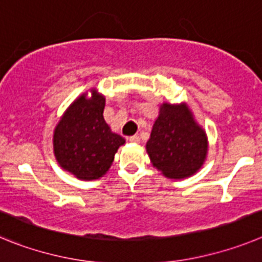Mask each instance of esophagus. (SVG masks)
I'll return each instance as SVG.
<instances>
[{"instance_id": "obj_1", "label": "esophagus", "mask_w": 262, "mask_h": 262, "mask_svg": "<svg viewBox=\"0 0 262 262\" xmlns=\"http://www.w3.org/2000/svg\"><path fill=\"white\" fill-rule=\"evenodd\" d=\"M129 141H130V142H133V144H140L141 138H140V136H138V134H134V136L129 137Z\"/></svg>"}]
</instances>
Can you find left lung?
I'll return each mask as SVG.
<instances>
[{
  "label": "left lung",
  "instance_id": "left-lung-1",
  "mask_svg": "<svg viewBox=\"0 0 262 262\" xmlns=\"http://www.w3.org/2000/svg\"><path fill=\"white\" fill-rule=\"evenodd\" d=\"M146 151L154 167L166 178L183 179L203 166L208 141L187 104L163 103L146 142Z\"/></svg>",
  "mask_w": 262,
  "mask_h": 262
}]
</instances>
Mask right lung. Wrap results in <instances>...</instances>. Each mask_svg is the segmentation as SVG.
<instances>
[{
	"mask_svg": "<svg viewBox=\"0 0 262 262\" xmlns=\"http://www.w3.org/2000/svg\"><path fill=\"white\" fill-rule=\"evenodd\" d=\"M105 97L92 90L77 97L54 130V154L63 169L83 181L103 177L125 140L113 133L103 117Z\"/></svg>",
	"mask_w": 262,
	"mask_h": 262,
	"instance_id": "add662e5",
	"label": "right lung"
}]
</instances>
